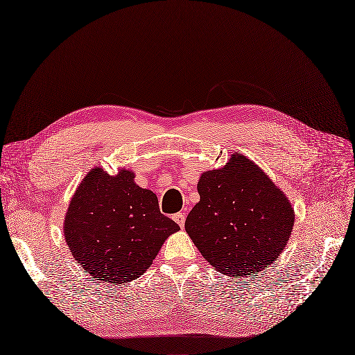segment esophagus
Here are the masks:
<instances>
[{
    "label": "esophagus",
    "instance_id": "obj_1",
    "mask_svg": "<svg viewBox=\"0 0 355 355\" xmlns=\"http://www.w3.org/2000/svg\"><path fill=\"white\" fill-rule=\"evenodd\" d=\"M173 219H175L176 224H178L180 228H183V227H184V219H187V216H184V214H183V212H178V214H175V215H173Z\"/></svg>",
    "mask_w": 355,
    "mask_h": 355
}]
</instances>
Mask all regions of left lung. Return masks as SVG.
Wrapping results in <instances>:
<instances>
[{"label":"left lung","instance_id":"left-lung-1","mask_svg":"<svg viewBox=\"0 0 355 355\" xmlns=\"http://www.w3.org/2000/svg\"><path fill=\"white\" fill-rule=\"evenodd\" d=\"M198 204L184 230L207 261L228 276L257 275L289 241L295 214L289 199L261 168L235 153L202 173Z\"/></svg>","mask_w":355,"mask_h":355}]
</instances>
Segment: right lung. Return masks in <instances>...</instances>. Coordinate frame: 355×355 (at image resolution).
Returning <instances> with one entry per match:
<instances>
[{"label":"right lung","instance_id":"obj_1","mask_svg":"<svg viewBox=\"0 0 355 355\" xmlns=\"http://www.w3.org/2000/svg\"><path fill=\"white\" fill-rule=\"evenodd\" d=\"M179 225L159 209L157 196L121 168L95 167L83 178L64 216V240L83 270L103 283L140 277Z\"/></svg>","mask_w":355,"mask_h":355}]
</instances>
